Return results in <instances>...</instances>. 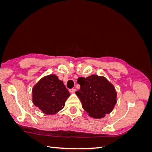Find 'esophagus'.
I'll list each match as a JSON object with an SVG mask.
<instances>
[{
	"label": "esophagus",
	"mask_w": 152,
	"mask_h": 152,
	"mask_svg": "<svg viewBox=\"0 0 152 152\" xmlns=\"http://www.w3.org/2000/svg\"><path fill=\"white\" fill-rule=\"evenodd\" d=\"M75 91H76V89H74V88H73V89H70V90H69V91H70V93H75Z\"/></svg>",
	"instance_id": "esophagus-1"
}]
</instances>
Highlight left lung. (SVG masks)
Instances as JSON below:
<instances>
[{"mask_svg": "<svg viewBox=\"0 0 152 152\" xmlns=\"http://www.w3.org/2000/svg\"><path fill=\"white\" fill-rule=\"evenodd\" d=\"M77 82L80 87L75 94L90 117L102 118L112 112L117 102V94L114 86L107 79L91 75L86 78L79 77Z\"/></svg>", "mask_w": 152, "mask_h": 152, "instance_id": "obj_1", "label": "left lung"}]
</instances>
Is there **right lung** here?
<instances>
[{
	"label": "right lung",
	"mask_w": 152,
	"mask_h": 152,
	"mask_svg": "<svg viewBox=\"0 0 152 152\" xmlns=\"http://www.w3.org/2000/svg\"><path fill=\"white\" fill-rule=\"evenodd\" d=\"M70 94L57 75L43 77L32 89V102L43 113L54 115L61 110Z\"/></svg>",
	"instance_id": "right-lung-1"
}]
</instances>
